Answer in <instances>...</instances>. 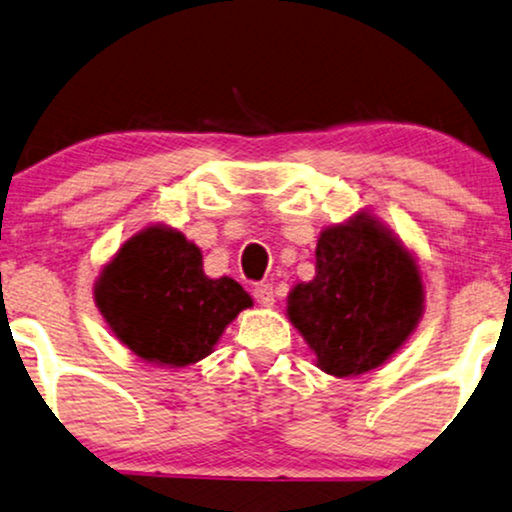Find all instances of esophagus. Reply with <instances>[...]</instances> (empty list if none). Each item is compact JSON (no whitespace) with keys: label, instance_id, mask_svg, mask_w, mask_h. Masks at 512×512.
Wrapping results in <instances>:
<instances>
[{"label":"esophagus","instance_id":"34e87169","mask_svg":"<svg viewBox=\"0 0 512 512\" xmlns=\"http://www.w3.org/2000/svg\"><path fill=\"white\" fill-rule=\"evenodd\" d=\"M252 295H255L257 304H262V306H274V304H276L274 285H269V283L255 285V290H252Z\"/></svg>","mask_w":512,"mask_h":512}]
</instances>
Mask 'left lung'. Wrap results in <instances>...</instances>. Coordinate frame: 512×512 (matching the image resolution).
I'll use <instances>...</instances> for the list:
<instances>
[{
  "mask_svg": "<svg viewBox=\"0 0 512 512\" xmlns=\"http://www.w3.org/2000/svg\"><path fill=\"white\" fill-rule=\"evenodd\" d=\"M424 283L412 252L360 210L320 231L316 276L288 295V318L332 377L377 370L424 316Z\"/></svg>",
  "mask_w": 512,
  "mask_h": 512,
  "instance_id": "obj_1",
  "label": "left lung"
}]
</instances>
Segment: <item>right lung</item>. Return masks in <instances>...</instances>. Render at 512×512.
Returning <instances> with one entry per match:
<instances>
[{
	"instance_id": "obj_1",
	"label": "right lung",
	"mask_w": 512,
	"mask_h": 512,
	"mask_svg": "<svg viewBox=\"0 0 512 512\" xmlns=\"http://www.w3.org/2000/svg\"><path fill=\"white\" fill-rule=\"evenodd\" d=\"M93 297L121 344L166 367L210 356L224 327L252 306L234 278L203 274L201 250L166 224L128 238L102 267Z\"/></svg>"
}]
</instances>
